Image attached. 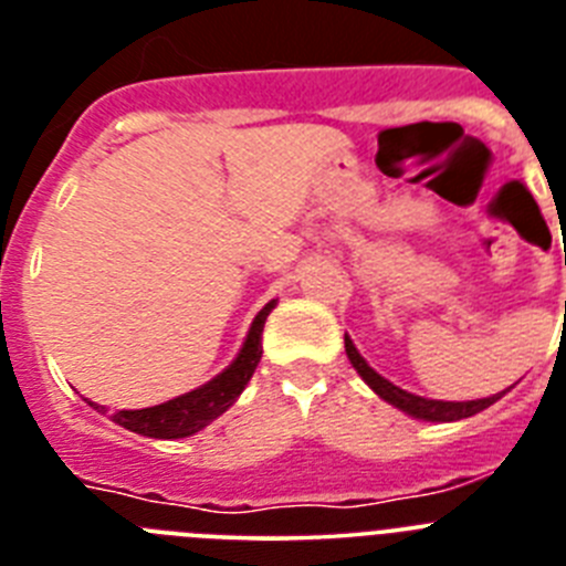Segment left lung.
I'll list each match as a JSON object with an SVG mask.
<instances>
[{
	"mask_svg": "<svg viewBox=\"0 0 566 566\" xmlns=\"http://www.w3.org/2000/svg\"><path fill=\"white\" fill-rule=\"evenodd\" d=\"M345 354H348V359H352V365L357 368L359 377L368 382V388H371L379 399H385L388 405H394V408L405 411L408 417L424 419V422H457V419H468V417H473V413L490 408V405L496 402V399L504 397V391H502V394H493V397H484V399H470V402H442V399H424V397H417V394L402 391L399 385L388 382L382 374L374 371L371 365L363 359V354L354 348V343L348 334H345Z\"/></svg>",
	"mask_w": 566,
	"mask_h": 566,
	"instance_id": "obj_1",
	"label": "left lung"
}]
</instances>
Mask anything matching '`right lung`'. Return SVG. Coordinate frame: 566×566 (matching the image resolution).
Instances as JSON below:
<instances>
[{
	"label": "right lung",
	"mask_w": 566,
	"mask_h": 566,
	"mask_svg": "<svg viewBox=\"0 0 566 566\" xmlns=\"http://www.w3.org/2000/svg\"><path fill=\"white\" fill-rule=\"evenodd\" d=\"M277 306V300H269L266 306L260 308L258 317L252 319V328H249L247 339H243V348H240L238 357L232 359L229 368H223L214 379H209L207 385L195 388V391L181 394V397L169 399V402L153 405V408H142V411H115L113 422H118L122 428L133 433H142L149 439H184L192 437V433L203 431L212 419L221 417L223 411H229L234 405V399L243 394V388L252 379L254 368H258L260 357H263V323L272 314V308ZM98 413H104V405L90 402Z\"/></svg>",
	"instance_id": "1"
}]
</instances>
